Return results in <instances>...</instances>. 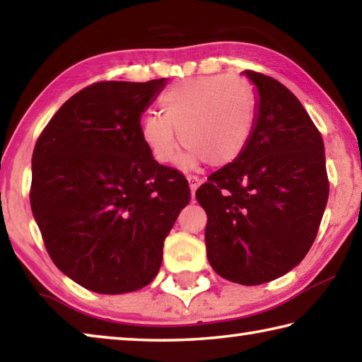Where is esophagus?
<instances>
[{"instance_id":"esophagus-1","label":"esophagus","mask_w":362,"mask_h":362,"mask_svg":"<svg viewBox=\"0 0 362 362\" xmlns=\"http://www.w3.org/2000/svg\"><path fill=\"white\" fill-rule=\"evenodd\" d=\"M187 179H188V183H189V192H192V196H194L196 188L201 185V182H203V180H201L198 175H188Z\"/></svg>"}]
</instances>
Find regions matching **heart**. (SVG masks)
I'll list each match as a JSON object with an SVG mask.
<instances>
[{
  "label": "heart",
  "instance_id": "obj_1",
  "mask_svg": "<svg viewBox=\"0 0 362 362\" xmlns=\"http://www.w3.org/2000/svg\"><path fill=\"white\" fill-rule=\"evenodd\" d=\"M163 115L148 112L140 134L158 163H170L177 134L188 148L183 163L206 159L214 168L235 163L250 144L257 124V99L246 79L228 75L198 76L174 84L159 99Z\"/></svg>",
  "mask_w": 362,
  "mask_h": 362
}]
</instances>
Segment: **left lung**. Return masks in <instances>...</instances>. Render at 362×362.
<instances>
[{"mask_svg": "<svg viewBox=\"0 0 362 362\" xmlns=\"http://www.w3.org/2000/svg\"><path fill=\"white\" fill-rule=\"evenodd\" d=\"M259 89L254 136L235 163L196 189L207 214V260L243 286L297 267L315 243L329 198L324 142L284 84L246 70Z\"/></svg>", "mask_w": 362, "mask_h": 362, "instance_id": "left-lung-1", "label": "left lung"}]
</instances>
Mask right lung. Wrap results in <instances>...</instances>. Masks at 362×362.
Masks as SVG:
<instances>
[{"instance_id":"right-lung-1","label":"right lung","mask_w":362,"mask_h":362,"mask_svg":"<svg viewBox=\"0 0 362 362\" xmlns=\"http://www.w3.org/2000/svg\"><path fill=\"white\" fill-rule=\"evenodd\" d=\"M166 78L99 81L70 97L36 140L30 204L56 267L97 293L150 284L164 240L192 193L158 164L140 115Z\"/></svg>"}]
</instances>
